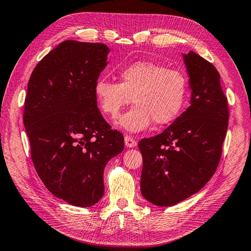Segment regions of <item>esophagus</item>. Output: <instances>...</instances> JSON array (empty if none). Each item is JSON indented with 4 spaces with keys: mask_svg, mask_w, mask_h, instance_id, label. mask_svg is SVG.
I'll return each mask as SVG.
<instances>
[{
    "mask_svg": "<svg viewBox=\"0 0 251 251\" xmlns=\"http://www.w3.org/2000/svg\"><path fill=\"white\" fill-rule=\"evenodd\" d=\"M124 140H125V145L127 148H135L137 145L136 140L130 136H125Z\"/></svg>",
    "mask_w": 251,
    "mask_h": 251,
    "instance_id": "1",
    "label": "esophagus"
}]
</instances>
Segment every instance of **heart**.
Segmentation results:
<instances>
[{
  "label": "heart",
  "instance_id": "heart-1",
  "mask_svg": "<svg viewBox=\"0 0 251 251\" xmlns=\"http://www.w3.org/2000/svg\"><path fill=\"white\" fill-rule=\"evenodd\" d=\"M188 93L186 75L151 61H138L119 72V83L100 78L94 85V95L100 111L116 118L125 106L129 111L116 122L130 132L142 131L152 124L166 125L176 118Z\"/></svg>",
  "mask_w": 251,
  "mask_h": 251
}]
</instances>
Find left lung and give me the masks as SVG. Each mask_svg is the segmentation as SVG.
I'll return each mask as SVG.
<instances>
[{
    "mask_svg": "<svg viewBox=\"0 0 251 251\" xmlns=\"http://www.w3.org/2000/svg\"><path fill=\"white\" fill-rule=\"evenodd\" d=\"M183 56L190 106L159 135L138 144L141 194L158 206L176 205L204 187L218 167L228 129V99L217 69L194 51Z\"/></svg>",
    "mask_w": 251,
    "mask_h": 251,
    "instance_id": "1",
    "label": "left lung"
}]
</instances>
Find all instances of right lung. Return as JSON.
<instances>
[{"mask_svg":"<svg viewBox=\"0 0 251 251\" xmlns=\"http://www.w3.org/2000/svg\"><path fill=\"white\" fill-rule=\"evenodd\" d=\"M104 44L65 40L31 75L23 124L38 176L52 195L75 206L101 199L107 162L124 137L97 108L94 85L107 66Z\"/></svg>","mask_w":251,"mask_h":251,"instance_id":"add662e5","label":"right lung"}]
</instances>
